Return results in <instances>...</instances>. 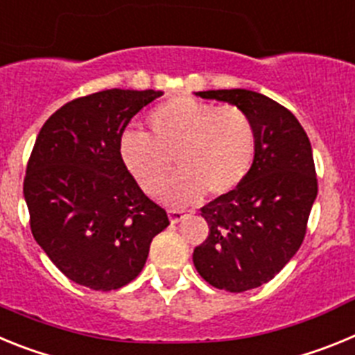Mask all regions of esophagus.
<instances>
[{"label": "esophagus", "mask_w": 355, "mask_h": 355, "mask_svg": "<svg viewBox=\"0 0 355 355\" xmlns=\"http://www.w3.org/2000/svg\"><path fill=\"white\" fill-rule=\"evenodd\" d=\"M168 218H171V224H178L184 218V213L181 209H171L168 211Z\"/></svg>", "instance_id": "esophagus-1"}]
</instances>
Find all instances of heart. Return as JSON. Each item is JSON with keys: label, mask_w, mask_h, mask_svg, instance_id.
<instances>
[{"label": "heart", "mask_w": 355, "mask_h": 355, "mask_svg": "<svg viewBox=\"0 0 355 355\" xmlns=\"http://www.w3.org/2000/svg\"><path fill=\"white\" fill-rule=\"evenodd\" d=\"M150 135L128 130L119 153L126 171L144 192H162L172 174V158L180 174L163 192L172 208L234 192L252 168L258 133L245 110L213 106L190 96H175L156 106L147 117Z\"/></svg>", "instance_id": "b5f03b06"}]
</instances>
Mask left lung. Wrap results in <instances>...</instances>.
I'll use <instances>...</instances> for the list:
<instances>
[{
    "instance_id": "left-lung-1",
    "label": "left lung",
    "mask_w": 355,
    "mask_h": 355,
    "mask_svg": "<svg viewBox=\"0 0 355 355\" xmlns=\"http://www.w3.org/2000/svg\"><path fill=\"white\" fill-rule=\"evenodd\" d=\"M197 96L245 110L258 133L243 183L200 208L209 234L193 250L206 283L241 293L274 279L302 245L318 193L311 144L290 110L263 94L231 89Z\"/></svg>"
}]
</instances>
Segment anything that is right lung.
I'll list each match as a JSON object with an SVG mask.
<instances>
[{
    "instance_id": "add662e5",
    "label": "right lung",
    "mask_w": 355,
    "mask_h": 355,
    "mask_svg": "<svg viewBox=\"0 0 355 355\" xmlns=\"http://www.w3.org/2000/svg\"><path fill=\"white\" fill-rule=\"evenodd\" d=\"M162 94L112 89L78 97L37 137L23 184L31 234L81 286H126L168 225L167 211L140 190L119 153L131 119Z\"/></svg>"
}]
</instances>
